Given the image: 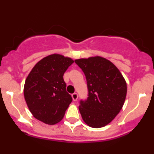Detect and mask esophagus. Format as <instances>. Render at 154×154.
<instances>
[{
    "label": "esophagus",
    "mask_w": 154,
    "mask_h": 154,
    "mask_svg": "<svg viewBox=\"0 0 154 154\" xmlns=\"http://www.w3.org/2000/svg\"><path fill=\"white\" fill-rule=\"evenodd\" d=\"M72 99H73L74 101H76V100H77V98H78V95H77V93H75L72 95Z\"/></svg>",
    "instance_id": "esophagus-1"
}]
</instances>
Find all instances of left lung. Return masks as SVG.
I'll use <instances>...</instances> for the list:
<instances>
[{"mask_svg": "<svg viewBox=\"0 0 154 154\" xmlns=\"http://www.w3.org/2000/svg\"><path fill=\"white\" fill-rule=\"evenodd\" d=\"M85 75L87 100H80L79 110L88 126L100 128L110 123L122 108L127 83L117 67L100 56L76 59Z\"/></svg>", "mask_w": 154, "mask_h": 154, "instance_id": "1", "label": "left lung"}]
</instances>
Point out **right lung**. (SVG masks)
Returning <instances> with one entry per match:
<instances>
[{
  "mask_svg": "<svg viewBox=\"0 0 154 154\" xmlns=\"http://www.w3.org/2000/svg\"><path fill=\"white\" fill-rule=\"evenodd\" d=\"M73 63L71 58L62 55H49L38 61L29 72L24 83V99L37 119L55 125L63 119L72 101L63 76Z\"/></svg>",
  "mask_w": 154,
  "mask_h": 154,
  "instance_id": "right-lung-1",
  "label": "right lung"
}]
</instances>
